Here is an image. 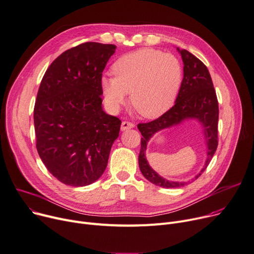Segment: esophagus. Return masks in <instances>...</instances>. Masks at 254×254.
I'll return each instance as SVG.
<instances>
[{
    "instance_id": "34e87169",
    "label": "esophagus",
    "mask_w": 254,
    "mask_h": 254,
    "mask_svg": "<svg viewBox=\"0 0 254 254\" xmlns=\"http://www.w3.org/2000/svg\"><path fill=\"white\" fill-rule=\"evenodd\" d=\"M134 127V125L132 123H129V122H123L122 124V130H127V129H129V128H132Z\"/></svg>"
}]
</instances>
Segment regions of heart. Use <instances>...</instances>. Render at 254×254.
I'll list each match as a JSON object with an SVG mask.
<instances>
[{"mask_svg":"<svg viewBox=\"0 0 254 254\" xmlns=\"http://www.w3.org/2000/svg\"><path fill=\"white\" fill-rule=\"evenodd\" d=\"M114 76L101 77V90L107 104L117 110L127 103L147 118H157L175 103L183 80V67L172 54L150 48L139 49L118 58Z\"/></svg>","mask_w":254,"mask_h":254,"instance_id":"obj_1","label":"heart"}]
</instances>
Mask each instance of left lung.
Returning <instances> with one entry per match:
<instances>
[{"instance_id":"8db88e82","label":"left lung","mask_w":254,"mask_h":254,"mask_svg":"<svg viewBox=\"0 0 254 254\" xmlns=\"http://www.w3.org/2000/svg\"><path fill=\"white\" fill-rule=\"evenodd\" d=\"M178 51L184 63V77L175 105L157 120L138 125V128L143 136L141 139V151L139 154L141 173L152 184L167 189L183 187L190 183V181H168L152 170L145 154L149 140L157 131L180 125L187 120H197L202 125L207 146V159L204 167L195 177V180L206 170L218 144V102L209 71L203 62L191 54L189 51L184 49L180 50L179 48ZM194 179H192V181Z\"/></svg>"}]
</instances>
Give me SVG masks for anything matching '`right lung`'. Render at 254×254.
Instances as JSON below:
<instances>
[{"label":"right lung","mask_w":254,"mask_h":254,"mask_svg":"<svg viewBox=\"0 0 254 254\" xmlns=\"http://www.w3.org/2000/svg\"><path fill=\"white\" fill-rule=\"evenodd\" d=\"M116 46L88 42L49 66L33 110L38 153L61 183L83 187L103 175L120 118L102 108L101 77Z\"/></svg>","instance_id":"1"}]
</instances>
